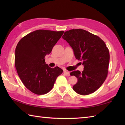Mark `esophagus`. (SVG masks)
<instances>
[{
  "label": "esophagus",
  "mask_w": 125,
  "mask_h": 125,
  "mask_svg": "<svg viewBox=\"0 0 125 125\" xmlns=\"http://www.w3.org/2000/svg\"><path fill=\"white\" fill-rule=\"evenodd\" d=\"M63 73H64L65 74V75L66 76H69L70 75L69 72V71H67V70H64V71H63Z\"/></svg>",
  "instance_id": "34e87169"
}]
</instances>
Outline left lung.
<instances>
[{
  "label": "left lung",
  "mask_w": 125,
  "mask_h": 125,
  "mask_svg": "<svg viewBox=\"0 0 125 125\" xmlns=\"http://www.w3.org/2000/svg\"><path fill=\"white\" fill-rule=\"evenodd\" d=\"M62 38L73 50L76 59L83 61L84 70L73 71L78 82L73 90L81 95L95 92L107 77L110 53L105 42L99 36L82 29L70 30L64 32Z\"/></svg>",
  "instance_id": "left-lung-1"
}]
</instances>
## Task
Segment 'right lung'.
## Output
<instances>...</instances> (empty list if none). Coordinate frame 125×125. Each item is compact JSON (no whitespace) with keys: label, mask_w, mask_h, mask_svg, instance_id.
I'll use <instances>...</instances> for the list:
<instances>
[{"label":"right lung","mask_w":125,"mask_h":125,"mask_svg":"<svg viewBox=\"0 0 125 125\" xmlns=\"http://www.w3.org/2000/svg\"><path fill=\"white\" fill-rule=\"evenodd\" d=\"M64 31L39 30L20 40L15 48V66L23 85L30 91L41 95L52 89L63 70L49 67L44 57L51 52Z\"/></svg>","instance_id":"add662e5"}]
</instances>
